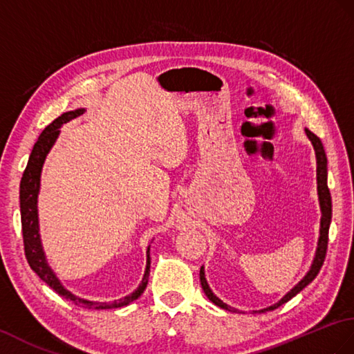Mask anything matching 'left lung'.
Masks as SVG:
<instances>
[{"instance_id":"left-lung-1","label":"left lung","mask_w":354,"mask_h":354,"mask_svg":"<svg viewBox=\"0 0 354 354\" xmlns=\"http://www.w3.org/2000/svg\"><path fill=\"white\" fill-rule=\"evenodd\" d=\"M306 136L309 137V140L314 145L315 149V155H317V184H318V199H319V207H322V227H319V240H318V248H317V253L314 258V264H312L309 273L301 279V281L294 286V288L285 295V297L276 303V305L270 306L267 309H262L261 312L264 310H273L276 308H279L283 303H286L288 300H291L295 294H299L306 285H309L314 279L317 277V274L319 273V270L323 267V262L326 259V252H327V244H328V226H330V220H332V197H330V192H328L327 187V157L324 152V146L322 143L319 137H317L314 133H310L309 129H306ZM201 285L203 292L207 294V297L214 303V305L223 308L226 310H234L236 312V309L227 306L226 303L221 301L218 297H216L214 292L211 291V288L207 283V279H205V273H203V267L201 268Z\"/></svg>"}]
</instances>
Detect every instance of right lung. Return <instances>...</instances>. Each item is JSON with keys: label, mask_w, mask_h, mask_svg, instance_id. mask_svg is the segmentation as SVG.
<instances>
[{"label": "right lung", "mask_w": 354, "mask_h": 354, "mask_svg": "<svg viewBox=\"0 0 354 354\" xmlns=\"http://www.w3.org/2000/svg\"><path fill=\"white\" fill-rule=\"evenodd\" d=\"M84 110H75L68 111L57 118L54 122L42 131V134L39 136L37 142L32 146V151L30 153L28 164L21 179L19 187V202H21V225H22V238H24V252H26V258L28 261V266L31 270L42 279L45 283H48L51 288L62 295V297L68 299L75 303V305H83L88 309H113V308H122L129 305L131 301L137 300L140 295L143 294L147 281H149V271H151V257L149 249H147V264L146 271L143 276V281L140 283L138 288L133 292L123 297L120 300H114L111 303H97V301H87L81 300L75 295L71 294L68 290H64L59 279L48 267L45 261V254L42 250V244H40L39 238V221H37V193H39V184H40V171H42V166L46 153L51 149L55 138L59 137V128L63 123L69 122L72 119L78 118L80 114H83Z\"/></svg>", "instance_id": "right-lung-1"}]
</instances>
